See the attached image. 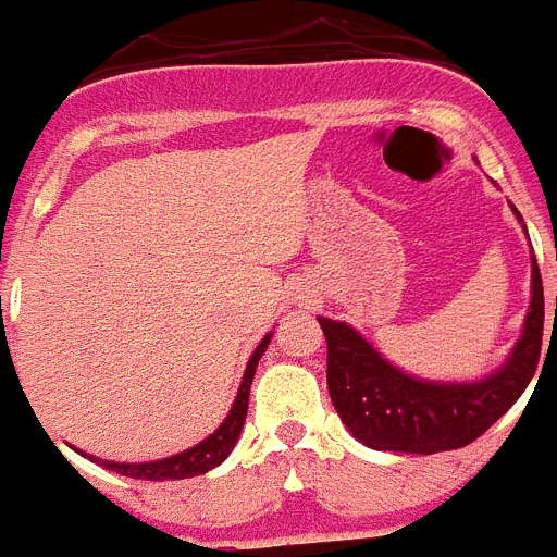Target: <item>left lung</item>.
Segmentation results:
<instances>
[{
	"instance_id": "8db88e82",
	"label": "left lung",
	"mask_w": 557,
	"mask_h": 557,
	"mask_svg": "<svg viewBox=\"0 0 557 557\" xmlns=\"http://www.w3.org/2000/svg\"><path fill=\"white\" fill-rule=\"evenodd\" d=\"M510 209L528 234L516 206ZM318 323L329 346V396L346 430L368 449L435 455L476 441L530 385L544 334V287L530 256V307L519 339L496 371L471 382L412 376L346 321L318 318Z\"/></svg>"
}]
</instances>
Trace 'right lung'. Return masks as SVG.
I'll use <instances>...</instances> for the list:
<instances>
[{"label":"right lung","mask_w":557,"mask_h":557,"mask_svg":"<svg viewBox=\"0 0 557 557\" xmlns=\"http://www.w3.org/2000/svg\"><path fill=\"white\" fill-rule=\"evenodd\" d=\"M270 339H273V332H268L262 337V343L256 346V351L250 354L248 366H245L243 382H239V391H236L234 405H231L228 416H225L223 424L218 430L211 432L209 437H203L200 444H195L191 449L178 451V455L161 457V460H150V462H113V460H102V457L86 455L81 451L83 457L88 460H95L97 466L108 471H116L122 476H133V480H186V476H200L206 471L218 469L220 462L231 455V449L239 441V432L245 426V416H248V396H250V382H253L256 366H259V359L262 354L268 351Z\"/></svg>","instance_id":"right-lung-1"}]
</instances>
